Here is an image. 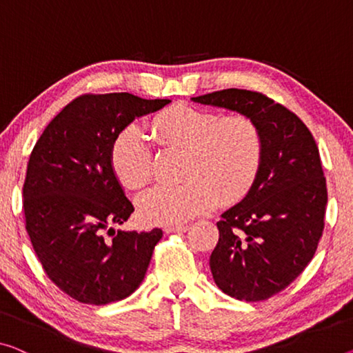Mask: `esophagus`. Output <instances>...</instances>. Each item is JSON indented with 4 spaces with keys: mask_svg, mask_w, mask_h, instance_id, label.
Segmentation results:
<instances>
[{
    "mask_svg": "<svg viewBox=\"0 0 353 353\" xmlns=\"http://www.w3.org/2000/svg\"><path fill=\"white\" fill-rule=\"evenodd\" d=\"M189 230V225H172V227H167L165 232L167 233H183V232H188Z\"/></svg>",
    "mask_w": 353,
    "mask_h": 353,
    "instance_id": "obj_1",
    "label": "esophagus"
}]
</instances>
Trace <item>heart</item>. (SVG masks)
Returning <instances> with one entry per match:
<instances>
[{"label": "heart", "mask_w": 353, "mask_h": 353, "mask_svg": "<svg viewBox=\"0 0 353 353\" xmlns=\"http://www.w3.org/2000/svg\"><path fill=\"white\" fill-rule=\"evenodd\" d=\"M162 150L183 151L178 186H156L137 199L142 221L156 225L183 224L213 207L232 205L251 191L262 167L263 137L256 120L243 113L222 117L186 104L159 112L150 123ZM113 173L124 188H145L154 161L143 134L129 126L110 148Z\"/></svg>", "instance_id": "b5f03b06"}]
</instances>
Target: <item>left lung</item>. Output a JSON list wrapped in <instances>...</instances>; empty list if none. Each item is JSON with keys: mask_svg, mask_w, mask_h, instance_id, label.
Listing matches in <instances>:
<instances>
[{"mask_svg": "<svg viewBox=\"0 0 353 353\" xmlns=\"http://www.w3.org/2000/svg\"><path fill=\"white\" fill-rule=\"evenodd\" d=\"M192 101L251 117L262 131L257 180L216 224L210 268L224 294L268 300L303 273L322 236L328 195L317 143L294 112L257 91L229 88Z\"/></svg>", "mask_w": 353, "mask_h": 353, "instance_id": "obj_1", "label": "left lung"}]
</instances>
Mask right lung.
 <instances>
[{"label":"right lung","mask_w":353,"mask_h":353,"mask_svg":"<svg viewBox=\"0 0 353 353\" xmlns=\"http://www.w3.org/2000/svg\"><path fill=\"white\" fill-rule=\"evenodd\" d=\"M169 99L129 93L83 94L48 123L23 183L26 232L48 278L86 305H108L137 290L161 229L124 232L134 211L110 164L113 140L135 118Z\"/></svg>","instance_id":"obj_1"}]
</instances>
